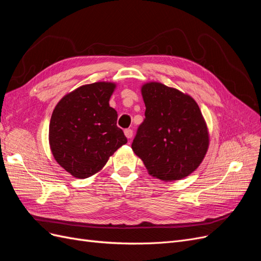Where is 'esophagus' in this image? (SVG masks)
<instances>
[{
    "mask_svg": "<svg viewBox=\"0 0 261 261\" xmlns=\"http://www.w3.org/2000/svg\"><path fill=\"white\" fill-rule=\"evenodd\" d=\"M124 134H125V136H126V137H127L128 139L133 137V130H132L130 128H127V129H125V130H124Z\"/></svg>",
    "mask_w": 261,
    "mask_h": 261,
    "instance_id": "esophagus-1",
    "label": "esophagus"
}]
</instances>
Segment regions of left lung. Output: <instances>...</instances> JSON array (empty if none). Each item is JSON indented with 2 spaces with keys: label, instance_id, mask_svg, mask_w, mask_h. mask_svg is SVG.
<instances>
[{
  "label": "left lung",
  "instance_id": "obj_1",
  "mask_svg": "<svg viewBox=\"0 0 261 261\" xmlns=\"http://www.w3.org/2000/svg\"><path fill=\"white\" fill-rule=\"evenodd\" d=\"M145 120L132 149L149 174L164 181L188 176L202 162L209 147L206 122L196 101L161 83L141 87Z\"/></svg>",
  "mask_w": 261,
  "mask_h": 261
}]
</instances>
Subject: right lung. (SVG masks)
Listing matches in <instances>:
<instances>
[{
    "mask_svg": "<svg viewBox=\"0 0 261 261\" xmlns=\"http://www.w3.org/2000/svg\"><path fill=\"white\" fill-rule=\"evenodd\" d=\"M113 83L84 85L63 97L53 110L49 143L54 159L77 178L96 174L127 143L116 126L117 112L109 101Z\"/></svg>",
    "mask_w": 261,
    "mask_h": 261,
    "instance_id": "add662e5",
    "label": "right lung"
}]
</instances>
